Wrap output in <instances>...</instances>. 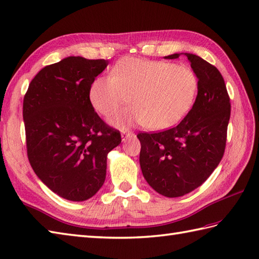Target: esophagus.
I'll use <instances>...</instances> for the list:
<instances>
[{
	"label": "esophagus",
	"instance_id": "esophagus-1",
	"mask_svg": "<svg viewBox=\"0 0 259 259\" xmlns=\"http://www.w3.org/2000/svg\"><path fill=\"white\" fill-rule=\"evenodd\" d=\"M133 136H135V135L131 133V131H123V133L121 134V138H122V140L124 141L125 139H128V138H130V137H133Z\"/></svg>",
	"mask_w": 259,
	"mask_h": 259
}]
</instances>
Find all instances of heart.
Returning a JSON list of instances; mask_svg holds the SVG:
<instances>
[{
    "instance_id": "1",
    "label": "heart",
    "mask_w": 259,
    "mask_h": 259,
    "mask_svg": "<svg viewBox=\"0 0 259 259\" xmlns=\"http://www.w3.org/2000/svg\"><path fill=\"white\" fill-rule=\"evenodd\" d=\"M199 80L188 65L167 61L125 58L114 65L112 75L98 78L90 88L96 111L109 118L130 101L133 107L115 114L111 122L119 128L145 123L162 130L178 123L196 100Z\"/></svg>"
}]
</instances>
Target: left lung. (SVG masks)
I'll return each mask as SVG.
<instances>
[{"label": "left lung", "mask_w": 259, "mask_h": 259, "mask_svg": "<svg viewBox=\"0 0 259 259\" xmlns=\"http://www.w3.org/2000/svg\"><path fill=\"white\" fill-rule=\"evenodd\" d=\"M175 53L166 59H177ZM199 80L194 106L179 124L158 133H139L140 167L153 189L180 197L208 179L223 159L230 99L222 73L200 57L185 53Z\"/></svg>", "instance_id": "8db88e82"}]
</instances>
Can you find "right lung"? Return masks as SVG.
<instances>
[{"label": "right lung", "mask_w": 259, "mask_h": 259, "mask_svg": "<svg viewBox=\"0 0 259 259\" xmlns=\"http://www.w3.org/2000/svg\"><path fill=\"white\" fill-rule=\"evenodd\" d=\"M108 60L69 57L47 65L23 99L26 152L42 183L64 199H89L106 179L107 157L120 131L99 117L90 101L93 81Z\"/></svg>", "instance_id": "obj_1"}]
</instances>
